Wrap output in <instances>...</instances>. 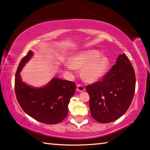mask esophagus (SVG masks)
Here are the masks:
<instances>
[{
	"label": "esophagus",
	"instance_id": "34e87169",
	"mask_svg": "<svg viewBox=\"0 0 150 150\" xmlns=\"http://www.w3.org/2000/svg\"><path fill=\"white\" fill-rule=\"evenodd\" d=\"M77 90L79 92H83L85 90V88L84 86H83L81 84H78L77 86Z\"/></svg>",
	"mask_w": 150,
	"mask_h": 150
}]
</instances>
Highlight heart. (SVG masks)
<instances>
[{
    "label": "heart",
    "instance_id": "b5f03b06",
    "mask_svg": "<svg viewBox=\"0 0 150 150\" xmlns=\"http://www.w3.org/2000/svg\"><path fill=\"white\" fill-rule=\"evenodd\" d=\"M109 64L108 58L100 55V52L89 50L76 54L67 67L69 71H74L75 68L82 69V77L86 81L95 82L106 73Z\"/></svg>",
    "mask_w": 150,
    "mask_h": 150
}]
</instances>
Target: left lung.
I'll list each match as a JSON object with an SVG mask.
<instances>
[{
	"label": "left lung",
	"instance_id": "obj_1",
	"mask_svg": "<svg viewBox=\"0 0 150 150\" xmlns=\"http://www.w3.org/2000/svg\"><path fill=\"white\" fill-rule=\"evenodd\" d=\"M135 84L133 67L125 54L120 55L102 79L86 86L92 117L109 123L122 116L131 104Z\"/></svg>",
	"mask_w": 150,
	"mask_h": 150
}]
</instances>
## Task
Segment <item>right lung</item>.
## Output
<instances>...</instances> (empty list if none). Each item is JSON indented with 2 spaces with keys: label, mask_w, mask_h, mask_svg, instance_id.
Listing matches in <instances>:
<instances>
[{
  "label": "right lung",
  "mask_w": 150,
  "mask_h": 150,
  "mask_svg": "<svg viewBox=\"0 0 150 150\" xmlns=\"http://www.w3.org/2000/svg\"><path fill=\"white\" fill-rule=\"evenodd\" d=\"M29 51L21 60L15 79V92L19 105L26 113L42 123H60L67 116L68 105L75 94L74 82L53 78L43 88H33L24 83L20 73L31 58Z\"/></svg>",
  "instance_id": "add662e5"
}]
</instances>
